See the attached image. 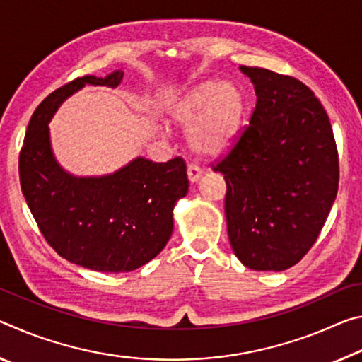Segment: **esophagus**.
I'll return each instance as SVG.
<instances>
[{"label": "esophagus", "instance_id": "esophagus-1", "mask_svg": "<svg viewBox=\"0 0 362 362\" xmlns=\"http://www.w3.org/2000/svg\"><path fill=\"white\" fill-rule=\"evenodd\" d=\"M200 176H202V170H200L197 165H194V163L189 165V167H187V177H189V181L192 182V185L200 180Z\"/></svg>", "mask_w": 362, "mask_h": 362}]
</instances>
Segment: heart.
I'll list each match as a JSON object with an SVG mask.
<instances>
[{"label":"heart","instance_id":"b5f03b06","mask_svg":"<svg viewBox=\"0 0 362 362\" xmlns=\"http://www.w3.org/2000/svg\"><path fill=\"white\" fill-rule=\"evenodd\" d=\"M245 115V98L230 81L209 80L189 90L171 109V120L191 129L189 144L200 157L226 152L239 136Z\"/></svg>","mask_w":362,"mask_h":362}]
</instances>
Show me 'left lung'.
Listing matches in <instances>:
<instances>
[{
  "label": "left lung",
  "mask_w": 362,
  "mask_h": 362,
  "mask_svg": "<svg viewBox=\"0 0 362 362\" xmlns=\"http://www.w3.org/2000/svg\"><path fill=\"white\" fill-rule=\"evenodd\" d=\"M255 86L250 125L216 165L235 257L255 271H284L315 244L339 191L330 120L293 76L240 65Z\"/></svg>",
  "instance_id": "obj_1"
}]
</instances>
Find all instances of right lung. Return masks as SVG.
I'll use <instances>...</instances> for the list:
<instances>
[{"label": "right lung", "instance_id": "add662e5", "mask_svg": "<svg viewBox=\"0 0 362 362\" xmlns=\"http://www.w3.org/2000/svg\"><path fill=\"white\" fill-rule=\"evenodd\" d=\"M123 75H86L52 91L33 112L19 157L22 194L47 244L67 262L100 272L134 271L156 258L189 187L181 157L167 163L136 157L103 176H74L59 165L47 127L59 105L85 85L117 88Z\"/></svg>", "mask_w": 362, "mask_h": 362}]
</instances>
